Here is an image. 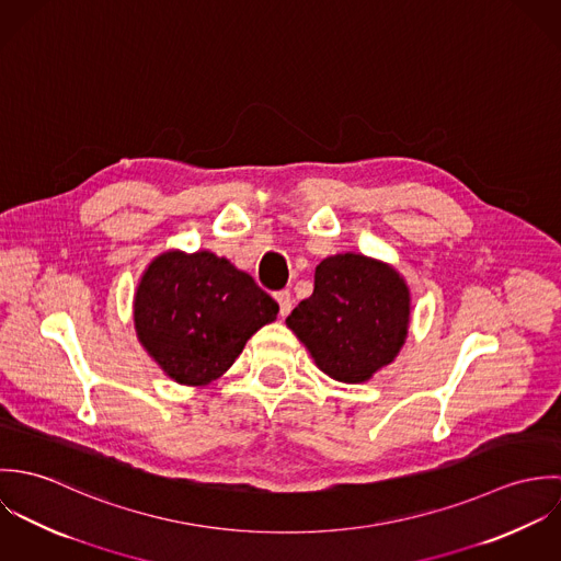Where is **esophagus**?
Here are the masks:
<instances>
[{"label":"esophagus","mask_w":561,"mask_h":561,"mask_svg":"<svg viewBox=\"0 0 561 561\" xmlns=\"http://www.w3.org/2000/svg\"><path fill=\"white\" fill-rule=\"evenodd\" d=\"M276 302H278V309H280V316L287 318L291 313V307H294V300H291V294L285 289V291H278L276 296Z\"/></svg>","instance_id":"34e87169"}]
</instances>
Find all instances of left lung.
<instances>
[{
    "mask_svg": "<svg viewBox=\"0 0 561 561\" xmlns=\"http://www.w3.org/2000/svg\"><path fill=\"white\" fill-rule=\"evenodd\" d=\"M410 323V291L400 272L345 252L316 267V289L287 325L321 371L339 382H367L400 354Z\"/></svg>",
    "mask_w": 561,
    "mask_h": 561,
    "instance_id": "left-lung-1",
    "label": "left lung"
}]
</instances>
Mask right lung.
Wrapping results in <instances>:
<instances>
[{"label": "right lung", "instance_id": "right-lung-1", "mask_svg": "<svg viewBox=\"0 0 561 561\" xmlns=\"http://www.w3.org/2000/svg\"><path fill=\"white\" fill-rule=\"evenodd\" d=\"M278 305L229 259L209 250H168L145 270L134 298L145 350L179 385L205 387L276 320Z\"/></svg>", "mask_w": 561, "mask_h": 561}]
</instances>
